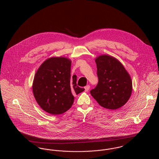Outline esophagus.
I'll return each instance as SVG.
<instances>
[{
	"label": "esophagus",
	"instance_id": "1",
	"mask_svg": "<svg viewBox=\"0 0 159 159\" xmlns=\"http://www.w3.org/2000/svg\"><path fill=\"white\" fill-rule=\"evenodd\" d=\"M84 89H85V91H86V92H88V91L89 90V89H90V86H89V85H88V86H85V87H84Z\"/></svg>",
	"mask_w": 159,
	"mask_h": 159
}]
</instances>
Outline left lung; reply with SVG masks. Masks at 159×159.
<instances>
[{
	"label": "left lung",
	"mask_w": 159,
	"mask_h": 159,
	"mask_svg": "<svg viewBox=\"0 0 159 159\" xmlns=\"http://www.w3.org/2000/svg\"><path fill=\"white\" fill-rule=\"evenodd\" d=\"M98 82L90 91L91 95L103 108L111 110L124 106L132 91L131 78L116 58L101 55L95 59Z\"/></svg>",
	"instance_id": "1"
}]
</instances>
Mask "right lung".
Listing matches in <instances>:
<instances>
[{
    "instance_id": "right-lung-1",
    "label": "right lung",
    "mask_w": 159,
    "mask_h": 159,
    "mask_svg": "<svg viewBox=\"0 0 159 159\" xmlns=\"http://www.w3.org/2000/svg\"><path fill=\"white\" fill-rule=\"evenodd\" d=\"M71 60L64 57L48 59L37 71L32 85L34 97L48 113L57 115L68 110L74 102L73 94L84 91L76 85V76L70 79Z\"/></svg>"
}]
</instances>
